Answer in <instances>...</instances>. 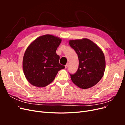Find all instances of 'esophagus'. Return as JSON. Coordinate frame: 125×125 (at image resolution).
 I'll list each match as a JSON object with an SVG mask.
<instances>
[{
	"label": "esophagus",
	"instance_id": "esophagus-1",
	"mask_svg": "<svg viewBox=\"0 0 125 125\" xmlns=\"http://www.w3.org/2000/svg\"><path fill=\"white\" fill-rule=\"evenodd\" d=\"M68 63H67L66 64V65L65 66V68H67L68 67Z\"/></svg>",
	"mask_w": 125,
	"mask_h": 125
}]
</instances>
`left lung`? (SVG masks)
I'll return each instance as SVG.
<instances>
[{"instance_id": "8db88e82", "label": "left lung", "mask_w": 125, "mask_h": 125, "mask_svg": "<svg viewBox=\"0 0 125 125\" xmlns=\"http://www.w3.org/2000/svg\"><path fill=\"white\" fill-rule=\"evenodd\" d=\"M69 44L77 54L79 62L76 73L70 74L72 81L82 89L91 88L104 73L106 62L103 51L88 39L70 40Z\"/></svg>"}]
</instances>
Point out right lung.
<instances>
[{
  "label": "right lung",
  "mask_w": 125,
  "mask_h": 125,
  "mask_svg": "<svg viewBox=\"0 0 125 125\" xmlns=\"http://www.w3.org/2000/svg\"><path fill=\"white\" fill-rule=\"evenodd\" d=\"M62 39L50 34L39 36L26 48L22 67L25 77L30 84L42 88L50 84L58 72L65 68L59 62L57 48Z\"/></svg>",
  "instance_id": "obj_1"
}]
</instances>
